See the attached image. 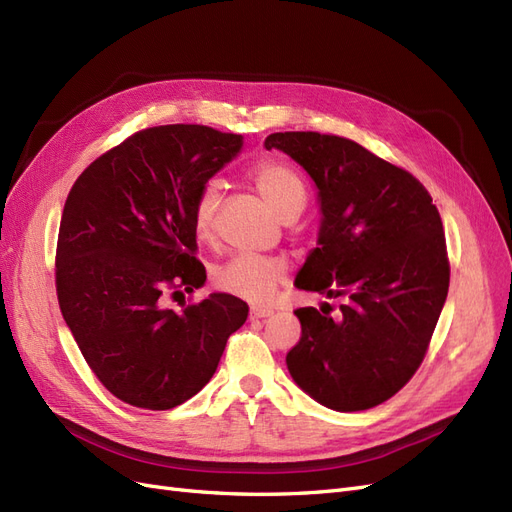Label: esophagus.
I'll return each instance as SVG.
<instances>
[{"mask_svg": "<svg viewBox=\"0 0 512 512\" xmlns=\"http://www.w3.org/2000/svg\"><path fill=\"white\" fill-rule=\"evenodd\" d=\"M273 316V309L271 307H252L250 309V318H269Z\"/></svg>", "mask_w": 512, "mask_h": 512, "instance_id": "obj_1", "label": "esophagus"}]
</instances>
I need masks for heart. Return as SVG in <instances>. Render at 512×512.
Instances as JSON below:
<instances>
[{
	"instance_id": "obj_1",
	"label": "heart",
	"mask_w": 512,
	"mask_h": 512,
	"mask_svg": "<svg viewBox=\"0 0 512 512\" xmlns=\"http://www.w3.org/2000/svg\"><path fill=\"white\" fill-rule=\"evenodd\" d=\"M250 179L258 194L267 200V205L280 215L282 220L297 218L303 211L307 190L303 179L288 164L277 160H260L252 166ZM220 205V194L213 185H207L198 194L192 209V226L198 239H211L215 211ZM286 280V265L280 258H262L254 254H239L226 260L213 271V286L245 299L250 303H267L275 288Z\"/></svg>"
}]
</instances>
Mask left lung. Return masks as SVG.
Listing matches in <instances>:
<instances>
[{"label": "left lung", "instance_id": "1", "mask_svg": "<svg viewBox=\"0 0 512 512\" xmlns=\"http://www.w3.org/2000/svg\"><path fill=\"white\" fill-rule=\"evenodd\" d=\"M318 188V247L294 286L346 297L337 314L297 309L301 339L286 354L292 380L337 412L391 399L423 363L448 294L440 213L423 183L350 138L275 132Z\"/></svg>", "mask_w": 512, "mask_h": 512}]
</instances>
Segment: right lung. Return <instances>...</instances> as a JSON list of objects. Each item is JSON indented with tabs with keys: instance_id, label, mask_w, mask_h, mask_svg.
<instances>
[{
	"instance_id": "obj_1",
	"label": "right lung",
	"mask_w": 512,
	"mask_h": 512,
	"mask_svg": "<svg viewBox=\"0 0 512 512\" xmlns=\"http://www.w3.org/2000/svg\"><path fill=\"white\" fill-rule=\"evenodd\" d=\"M243 147L241 134L158 126L91 162L61 213L55 284L87 365L117 399L170 410L211 380L245 301L213 292L173 312L164 292L207 280L192 209L207 181Z\"/></svg>"
}]
</instances>
